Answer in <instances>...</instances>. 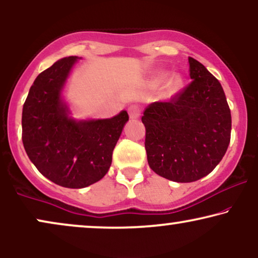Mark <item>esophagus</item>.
Here are the masks:
<instances>
[{"mask_svg":"<svg viewBox=\"0 0 258 258\" xmlns=\"http://www.w3.org/2000/svg\"><path fill=\"white\" fill-rule=\"evenodd\" d=\"M140 107L138 105H132L128 107V114H130V118L131 119H138L140 116Z\"/></svg>","mask_w":258,"mask_h":258,"instance_id":"34e87169","label":"esophagus"}]
</instances>
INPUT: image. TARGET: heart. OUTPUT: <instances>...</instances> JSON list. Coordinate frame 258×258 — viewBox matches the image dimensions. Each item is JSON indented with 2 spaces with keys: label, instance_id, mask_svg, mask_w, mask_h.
<instances>
[{
  "label": "heart",
  "instance_id": "b5f03b06",
  "mask_svg": "<svg viewBox=\"0 0 258 258\" xmlns=\"http://www.w3.org/2000/svg\"><path fill=\"white\" fill-rule=\"evenodd\" d=\"M167 78V73H159L156 78L153 79V84L156 86H160L164 84L165 80ZM184 85V79L179 74H173L166 80V84H165V88H166L167 95H173L178 93L181 88H183Z\"/></svg>",
  "mask_w": 258,
  "mask_h": 258
}]
</instances>
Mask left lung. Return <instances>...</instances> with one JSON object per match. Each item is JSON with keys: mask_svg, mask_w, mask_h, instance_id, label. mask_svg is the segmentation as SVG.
I'll return each instance as SVG.
<instances>
[{"mask_svg": "<svg viewBox=\"0 0 258 258\" xmlns=\"http://www.w3.org/2000/svg\"><path fill=\"white\" fill-rule=\"evenodd\" d=\"M192 82L169 102L144 111L145 149L150 167L177 183L208 176L228 150L231 113L219 81L188 57Z\"/></svg>", "mask_w": 258, "mask_h": 258, "instance_id": "1", "label": "left lung"}]
</instances>
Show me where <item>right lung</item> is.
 I'll use <instances>...</instances> for the list:
<instances>
[{
  "mask_svg": "<svg viewBox=\"0 0 258 258\" xmlns=\"http://www.w3.org/2000/svg\"><path fill=\"white\" fill-rule=\"evenodd\" d=\"M78 56L56 61L37 75L22 109V142L44 177L63 187L82 188L107 173L112 153L128 114L77 120L62 99Z\"/></svg>",
  "mask_w": 258,
  "mask_h": 258,
  "instance_id": "right-lung-1",
  "label": "right lung"
}]
</instances>
